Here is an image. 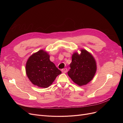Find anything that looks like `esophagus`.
Masks as SVG:
<instances>
[{"label": "esophagus", "mask_w": 123, "mask_h": 123, "mask_svg": "<svg viewBox=\"0 0 123 123\" xmlns=\"http://www.w3.org/2000/svg\"><path fill=\"white\" fill-rule=\"evenodd\" d=\"M61 71H62V72L63 73H66L67 72V68H64V69H62Z\"/></svg>", "instance_id": "obj_1"}]
</instances>
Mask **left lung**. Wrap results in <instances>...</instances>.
Segmentation results:
<instances>
[{"label":"left lung","mask_w":123,"mask_h":123,"mask_svg":"<svg viewBox=\"0 0 123 123\" xmlns=\"http://www.w3.org/2000/svg\"><path fill=\"white\" fill-rule=\"evenodd\" d=\"M78 54L74 53L70 64L68 75L79 86L86 85L91 81L95 74L97 66L93 56L85 50H81Z\"/></svg>","instance_id":"obj_1"}]
</instances>
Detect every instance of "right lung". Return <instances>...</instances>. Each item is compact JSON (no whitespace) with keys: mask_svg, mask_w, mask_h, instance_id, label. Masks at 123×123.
<instances>
[{"mask_svg":"<svg viewBox=\"0 0 123 123\" xmlns=\"http://www.w3.org/2000/svg\"><path fill=\"white\" fill-rule=\"evenodd\" d=\"M47 52L41 50L32 55L26 64L28 78L34 85L41 88H47L61 73L55 64L50 61Z\"/></svg>","mask_w":123,"mask_h":123,"instance_id":"obj_1","label":"right lung"}]
</instances>
